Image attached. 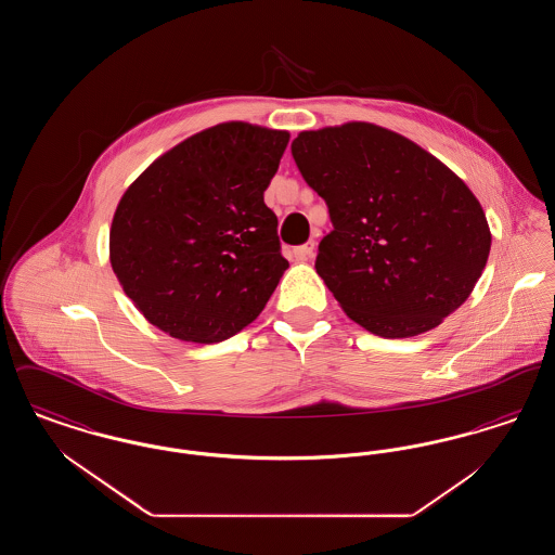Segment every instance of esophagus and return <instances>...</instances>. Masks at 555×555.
I'll list each match as a JSON object with an SVG mask.
<instances>
[{
	"label": "esophagus",
	"instance_id": "esophagus-1",
	"mask_svg": "<svg viewBox=\"0 0 555 555\" xmlns=\"http://www.w3.org/2000/svg\"><path fill=\"white\" fill-rule=\"evenodd\" d=\"M314 247H317V243H314V241H308V243H304V245L295 247V249H293L295 260H308V258H312Z\"/></svg>",
	"mask_w": 555,
	"mask_h": 555
}]
</instances>
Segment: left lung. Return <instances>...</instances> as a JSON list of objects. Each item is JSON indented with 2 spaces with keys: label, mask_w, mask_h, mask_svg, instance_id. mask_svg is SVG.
I'll list each match as a JSON object with an SVG mask.
<instances>
[{
  "label": "left lung",
  "mask_w": 555,
  "mask_h": 555,
  "mask_svg": "<svg viewBox=\"0 0 555 555\" xmlns=\"http://www.w3.org/2000/svg\"><path fill=\"white\" fill-rule=\"evenodd\" d=\"M291 154L328 206L317 272L353 322L385 339L416 337L468 299L491 231L443 162L370 122L299 132Z\"/></svg>",
  "instance_id": "8db88e82"
}]
</instances>
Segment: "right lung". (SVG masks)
Listing matches in <instances>:
<instances>
[{
	"label": "right lung",
	"mask_w": 555,
	"mask_h": 555,
	"mask_svg": "<svg viewBox=\"0 0 555 555\" xmlns=\"http://www.w3.org/2000/svg\"><path fill=\"white\" fill-rule=\"evenodd\" d=\"M289 132L222 122L150 164L118 202L112 270L159 331L218 344L264 310L289 262L264 204Z\"/></svg>",
	"instance_id": "right-lung-1"
}]
</instances>
